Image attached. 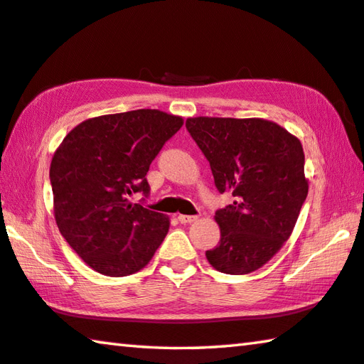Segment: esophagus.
Wrapping results in <instances>:
<instances>
[{
  "mask_svg": "<svg viewBox=\"0 0 364 364\" xmlns=\"http://www.w3.org/2000/svg\"><path fill=\"white\" fill-rule=\"evenodd\" d=\"M197 217H193V215H178V221L183 225L186 223H193V221H196Z\"/></svg>",
  "mask_w": 364,
  "mask_h": 364,
  "instance_id": "1",
  "label": "esophagus"
}]
</instances>
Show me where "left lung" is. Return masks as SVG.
Returning <instances> with one entry per match:
<instances>
[{"label":"left lung","mask_w":364,"mask_h":364,"mask_svg":"<svg viewBox=\"0 0 364 364\" xmlns=\"http://www.w3.org/2000/svg\"><path fill=\"white\" fill-rule=\"evenodd\" d=\"M186 128L220 194L234 199L215 212L220 242L205 252L207 260L221 273H252L276 255L297 223L308 194L304 147L263 119L196 117Z\"/></svg>","instance_id":"8db88e82"}]
</instances>
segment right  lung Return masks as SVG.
<instances>
[{"label": "right lung", "instance_id": "obj_1", "mask_svg": "<svg viewBox=\"0 0 364 364\" xmlns=\"http://www.w3.org/2000/svg\"><path fill=\"white\" fill-rule=\"evenodd\" d=\"M181 127V117L157 109L101 115L77 125L54 152V218L97 273H136L167 236L168 217L132 204L130 196L149 194V165Z\"/></svg>", "mask_w": 364, "mask_h": 364}]
</instances>
